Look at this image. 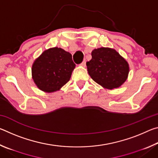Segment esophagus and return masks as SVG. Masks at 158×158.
Listing matches in <instances>:
<instances>
[{
    "instance_id": "esophagus-1",
    "label": "esophagus",
    "mask_w": 158,
    "mask_h": 158,
    "mask_svg": "<svg viewBox=\"0 0 158 158\" xmlns=\"http://www.w3.org/2000/svg\"><path fill=\"white\" fill-rule=\"evenodd\" d=\"M80 65L82 66V67H85V60L83 61V62L81 64H80Z\"/></svg>"
}]
</instances>
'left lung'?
I'll use <instances>...</instances> for the list:
<instances>
[{"label": "left lung", "instance_id": "obj_1", "mask_svg": "<svg viewBox=\"0 0 158 158\" xmlns=\"http://www.w3.org/2000/svg\"><path fill=\"white\" fill-rule=\"evenodd\" d=\"M92 58L86 63L88 73L98 84L107 89L121 86L126 81L129 65L116 50L101 47L91 53Z\"/></svg>", "mask_w": 158, "mask_h": 158}]
</instances>
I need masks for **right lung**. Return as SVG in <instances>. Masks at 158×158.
<instances>
[{
	"instance_id": "add662e5",
	"label": "right lung",
	"mask_w": 158,
	"mask_h": 158,
	"mask_svg": "<svg viewBox=\"0 0 158 158\" xmlns=\"http://www.w3.org/2000/svg\"><path fill=\"white\" fill-rule=\"evenodd\" d=\"M75 66L71 53L61 48H50L34 61L32 77L39 89L55 92L69 81Z\"/></svg>"
}]
</instances>
